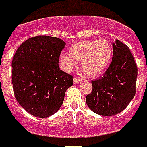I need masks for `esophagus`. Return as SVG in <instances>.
Wrapping results in <instances>:
<instances>
[{
	"label": "esophagus",
	"mask_w": 147,
	"mask_h": 147,
	"mask_svg": "<svg viewBox=\"0 0 147 147\" xmlns=\"http://www.w3.org/2000/svg\"><path fill=\"white\" fill-rule=\"evenodd\" d=\"M81 78H78V77H75L74 78V83L75 84H78V83H79V82H81Z\"/></svg>",
	"instance_id": "obj_1"
}]
</instances>
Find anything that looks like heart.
Returning a JSON list of instances; mask_svg holds the SVG:
<instances>
[{
  "instance_id": "b5f03b06",
  "label": "heart",
  "mask_w": 147,
  "mask_h": 147,
  "mask_svg": "<svg viewBox=\"0 0 147 147\" xmlns=\"http://www.w3.org/2000/svg\"><path fill=\"white\" fill-rule=\"evenodd\" d=\"M112 46L107 38L92 41H80L71 46L69 55L62 54L59 61L65 71H70L77 65H81L85 73L90 78L102 75L109 68L112 58Z\"/></svg>"
}]
</instances>
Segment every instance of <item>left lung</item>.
<instances>
[{"mask_svg":"<svg viewBox=\"0 0 147 147\" xmlns=\"http://www.w3.org/2000/svg\"><path fill=\"white\" fill-rule=\"evenodd\" d=\"M112 49L111 64L102 78L92 81V91L85 99L92 112L105 116L123 111L136 91L138 69L130 49L118 39Z\"/></svg>","mask_w":147,"mask_h":147,"instance_id":"8db88e82","label":"left lung"}]
</instances>
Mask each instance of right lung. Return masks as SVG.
I'll use <instances>...</instances> for the list:
<instances>
[{
  "label": "right lung",
  "instance_id": "right-lung-1",
  "mask_svg": "<svg viewBox=\"0 0 147 147\" xmlns=\"http://www.w3.org/2000/svg\"><path fill=\"white\" fill-rule=\"evenodd\" d=\"M65 42L56 37L28 38L16 50L12 62L14 95L31 115L47 118L62 106L73 76L60 69L59 56Z\"/></svg>",
  "mask_w": 147,
  "mask_h": 147
}]
</instances>
